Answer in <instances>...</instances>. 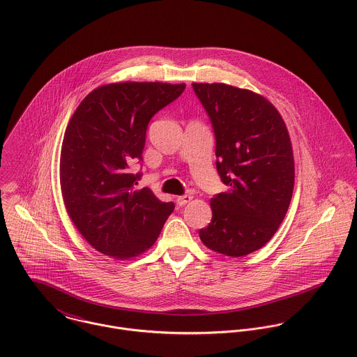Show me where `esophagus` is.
<instances>
[{"mask_svg": "<svg viewBox=\"0 0 357 357\" xmlns=\"http://www.w3.org/2000/svg\"><path fill=\"white\" fill-rule=\"evenodd\" d=\"M192 199H194L192 195H181V197L177 198V204H180V206H184V204L191 202Z\"/></svg>", "mask_w": 357, "mask_h": 357, "instance_id": "obj_1", "label": "esophagus"}]
</instances>
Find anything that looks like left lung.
I'll list each match as a JSON object with an SVG mask.
<instances>
[{
  "instance_id": "1",
  "label": "left lung",
  "mask_w": 357,
  "mask_h": 357,
  "mask_svg": "<svg viewBox=\"0 0 357 357\" xmlns=\"http://www.w3.org/2000/svg\"><path fill=\"white\" fill-rule=\"evenodd\" d=\"M215 135L217 172L228 191L211 198L199 231L210 250L243 257L265 246L282 224L294 190V156L276 107L249 89L192 84Z\"/></svg>"
}]
</instances>
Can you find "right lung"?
<instances>
[{"label": "right lung", "mask_w": 357, "mask_h": 357, "mask_svg": "<svg viewBox=\"0 0 357 357\" xmlns=\"http://www.w3.org/2000/svg\"><path fill=\"white\" fill-rule=\"evenodd\" d=\"M185 84L116 82L93 89L73 114L61 144L60 188L66 210L98 252L128 259L147 252L174 204L159 201L129 165L142 159L149 122Z\"/></svg>", "instance_id": "add662e5"}]
</instances>
